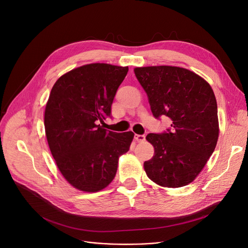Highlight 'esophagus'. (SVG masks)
Returning <instances> with one entry per match:
<instances>
[{
    "mask_svg": "<svg viewBox=\"0 0 248 248\" xmlns=\"http://www.w3.org/2000/svg\"><path fill=\"white\" fill-rule=\"evenodd\" d=\"M135 139L138 142H140V141H144L146 140V137H145V135H136Z\"/></svg>",
    "mask_w": 248,
    "mask_h": 248,
    "instance_id": "1",
    "label": "esophagus"
}]
</instances>
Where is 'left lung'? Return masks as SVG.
I'll return each instance as SVG.
<instances>
[{"label": "left lung", "instance_id": "left-lung-1", "mask_svg": "<svg viewBox=\"0 0 248 248\" xmlns=\"http://www.w3.org/2000/svg\"><path fill=\"white\" fill-rule=\"evenodd\" d=\"M135 74L148 94L153 115L171 121L166 132L147 136L155 155L144 163L145 171L160 186H186L202 171L217 144L213 90L202 77L181 67H137Z\"/></svg>", "mask_w": 248, "mask_h": 248}]
</instances>
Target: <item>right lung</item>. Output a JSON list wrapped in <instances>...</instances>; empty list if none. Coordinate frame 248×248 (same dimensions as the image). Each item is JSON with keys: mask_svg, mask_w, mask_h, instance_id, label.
<instances>
[{"mask_svg": "<svg viewBox=\"0 0 248 248\" xmlns=\"http://www.w3.org/2000/svg\"><path fill=\"white\" fill-rule=\"evenodd\" d=\"M128 67L83 65L62 75L51 89L44 125L59 171L74 188L97 192L113 180L119 158L131 147L133 132L103 128L116 90Z\"/></svg>", "mask_w": 248, "mask_h": 248, "instance_id": "right-lung-1", "label": "right lung"}]
</instances>
